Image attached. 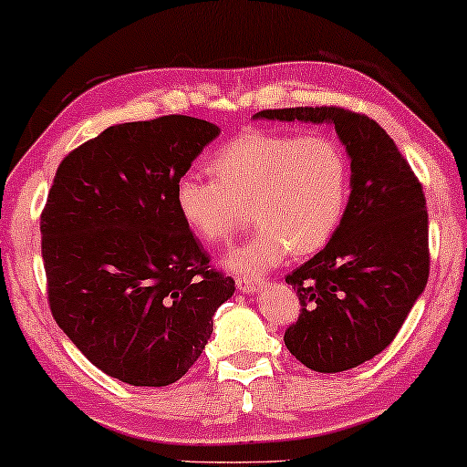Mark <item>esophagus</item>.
<instances>
[{
    "instance_id": "34e87169",
    "label": "esophagus",
    "mask_w": 467,
    "mask_h": 467,
    "mask_svg": "<svg viewBox=\"0 0 467 467\" xmlns=\"http://www.w3.org/2000/svg\"><path fill=\"white\" fill-rule=\"evenodd\" d=\"M235 285L242 293H254L257 289H261L264 280H253V278H235Z\"/></svg>"
}]
</instances>
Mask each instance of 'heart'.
Instances as JSON below:
<instances>
[{"mask_svg": "<svg viewBox=\"0 0 467 467\" xmlns=\"http://www.w3.org/2000/svg\"><path fill=\"white\" fill-rule=\"evenodd\" d=\"M210 174H184L176 182V208L184 225L208 246H223L246 216L257 232L229 254L234 272L257 276L293 254L321 251L347 214L350 161L331 133L251 130L221 146Z\"/></svg>", "mask_w": 467, "mask_h": 467, "instance_id": "obj_1", "label": "heart"}]
</instances>
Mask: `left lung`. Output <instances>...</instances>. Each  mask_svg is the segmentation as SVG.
Wrapping results in <instances>:
<instances>
[{"mask_svg":"<svg viewBox=\"0 0 467 467\" xmlns=\"http://www.w3.org/2000/svg\"><path fill=\"white\" fill-rule=\"evenodd\" d=\"M254 119L331 123L347 146V214L329 244L285 278L302 304L285 344L315 372L361 366L393 342L430 278L423 187L366 114L321 106L261 110Z\"/></svg>","mask_w":467,"mask_h":467,"instance_id":"left-lung-1","label":"left lung"}]
</instances>
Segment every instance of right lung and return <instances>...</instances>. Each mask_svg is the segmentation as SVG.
Here are the masks:
<instances>
[{"label":"right lung","mask_w":467,"mask_h":467,"mask_svg":"<svg viewBox=\"0 0 467 467\" xmlns=\"http://www.w3.org/2000/svg\"><path fill=\"white\" fill-rule=\"evenodd\" d=\"M219 133L184 114L112 125L57 168L40 216L50 312L127 385L182 379L235 291L176 208V182Z\"/></svg>","instance_id":"add662e5"}]
</instances>
